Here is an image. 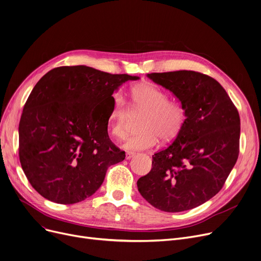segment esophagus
I'll return each instance as SVG.
<instances>
[{"mask_svg":"<svg viewBox=\"0 0 261 261\" xmlns=\"http://www.w3.org/2000/svg\"><path fill=\"white\" fill-rule=\"evenodd\" d=\"M134 155H135V153H134V152L127 151V153H126V159H127V160H130V159H132Z\"/></svg>","mask_w":261,"mask_h":261,"instance_id":"34e87169","label":"esophagus"}]
</instances>
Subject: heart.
<instances>
[{
	"mask_svg": "<svg viewBox=\"0 0 261 261\" xmlns=\"http://www.w3.org/2000/svg\"><path fill=\"white\" fill-rule=\"evenodd\" d=\"M114 107L111 114V133L117 139L125 136L131 109L132 112H144L140 120V131L130 134L123 148L139 151L154 147L159 138L164 142L174 140L184 127L186 110L174 99H168L165 91L153 84H141L132 88L130 107L120 92L113 96Z\"/></svg>",
	"mask_w": 261,
	"mask_h": 261,
	"instance_id": "obj_1",
	"label": "heart"
}]
</instances>
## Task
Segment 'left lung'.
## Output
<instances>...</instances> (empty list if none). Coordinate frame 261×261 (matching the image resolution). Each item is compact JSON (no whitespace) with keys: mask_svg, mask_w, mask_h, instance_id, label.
Masks as SVG:
<instances>
[{"mask_svg":"<svg viewBox=\"0 0 261 261\" xmlns=\"http://www.w3.org/2000/svg\"><path fill=\"white\" fill-rule=\"evenodd\" d=\"M186 110L171 145L152 155V168L138 181L142 197L158 210L195 208L223 187L239 155L238 110L219 82L195 71L151 73Z\"/></svg>","mask_w":261,"mask_h":261,"instance_id":"obj_1","label":"left lung"}]
</instances>
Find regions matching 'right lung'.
<instances>
[{
  "mask_svg": "<svg viewBox=\"0 0 261 261\" xmlns=\"http://www.w3.org/2000/svg\"><path fill=\"white\" fill-rule=\"evenodd\" d=\"M136 79L76 65L53 68L37 82L19 123V156L41 196L59 204L84 201L101 186L108 168L125 160L108 134L113 110L91 112L94 103H113V92Z\"/></svg>",
  "mask_w": 261,
  "mask_h": 261,
  "instance_id": "right-lung-1",
  "label": "right lung"
}]
</instances>
